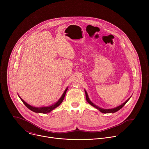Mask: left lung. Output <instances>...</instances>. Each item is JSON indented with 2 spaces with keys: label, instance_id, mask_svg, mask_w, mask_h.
<instances>
[{
  "label": "left lung",
  "instance_id": "obj_1",
  "mask_svg": "<svg viewBox=\"0 0 149 149\" xmlns=\"http://www.w3.org/2000/svg\"><path fill=\"white\" fill-rule=\"evenodd\" d=\"M85 93H86V100H87V102H88L90 104H91V105H93V107H94L95 108H96L97 109H98L100 111H101V112L102 113H115V112L118 111L119 110H120L121 108H123V107H124V105L127 103V102L129 100V99H130V98H129L126 101H125L123 104H122L121 105H119L118 107H116V108H114V109H101V108L98 107V106L95 105L94 104H93V103L90 100V99H89V98H88V94H87V91H85Z\"/></svg>",
  "mask_w": 149,
  "mask_h": 149
}]
</instances>
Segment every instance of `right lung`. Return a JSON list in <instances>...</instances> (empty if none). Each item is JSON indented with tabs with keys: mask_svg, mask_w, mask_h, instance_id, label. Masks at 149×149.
<instances>
[{
	"mask_svg": "<svg viewBox=\"0 0 149 149\" xmlns=\"http://www.w3.org/2000/svg\"><path fill=\"white\" fill-rule=\"evenodd\" d=\"M68 90V88H67V89L65 90L64 93H63L62 95L61 96V97L60 98V99L56 102L54 104L51 105V106H49V107H32V106L29 105L28 104H27L26 102H25L22 98H21L19 96V98L20 99L22 100V101L23 102V103L26 106V107H28L29 110H31V111L35 112V113H44V114H46V113H49L50 111H51L52 110H54V109L56 108L57 107H58V106L62 103V102L63 101V99H64V97H65V94H66V92Z\"/></svg>",
	"mask_w": 149,
	"mask_h": 149,
	"instance_id": "1",
	"label": "right lung"
}]
</instances>
